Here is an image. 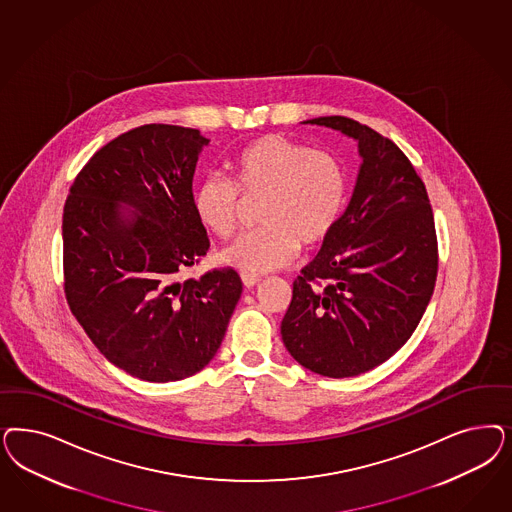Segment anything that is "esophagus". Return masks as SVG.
Wrapping results in <instances>:
<instances>
[{
	"label": "esophagus",
	"instance_id": "34e87169",
	"mask_svg": "<svg viewBox=\"0 0 512 512\" xmlns=\"http://www.w3.org/2000/svg\"><path fill=\"white\" fill-rule=\"evenodd\" d=\"M241 281L243 284L247 286V288H254L258 282H260V277H256V275H247V273H243L241 275Z\"/></svg>",
	"mask_w": 512,
	"mask_h": 512
}]
</instances>
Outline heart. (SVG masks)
I'll return each mask as SVG.
<instances>
[{"label":"heart","mask_w":512,"mask_h":512,"mask_svg":"<svg viewBox=\"0 0 512 512\" xmlns=\"http://www.w3.org/2000/svg\"><path fill=\"white\" fill-rule=\"evenodd\" d=\"M233 183L209 173L192 192L199 226L226 239L237 228L239 190L264 196V228L235 239L220 260L247 275H262L290 264L301 247L322 243L343 211L347 175L330 152L311 150L282 135H262L231 158Z\"/></svg>","instance_id":"b5f03b06"}]
</instances>
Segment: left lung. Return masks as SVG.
I'll use <instances>...</instances> for the list:
<instances>
[{"label": "left lung", "instance_id": "obj_1", "mask_svg": "<svg viewBox=\"0 0 512 512\" xmlns=\"http://www.w3.org/2000/svg\"><path fill=\"white\" fill-rule=\"evenodd\" d=\"M358 143L362 164L345 213L294 281L282 343L305 369L356 377L403 347L437 279L428 192L396 143L347 116H318Z\"/></svg>", "mask_w": 512, "mask_h": 512}]
</instances>
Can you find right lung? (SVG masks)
<instances>
[{"mask_svg": "<svg viewBox=\"0 0 512 512\" xmlns=\"http://www.w3.org/2000/svg\"><path fill=\"white\" fill-rule=\"evenodd\" d=\"M199 130L145 124L99 149L73 182L62 222L71 313L109 362L149 382L215 358L243 292L233 269L177 277L209 248L192 209Z\"/></svg>", "mask_w": 512, "mask_h": 512, "instance_id": "add662e5", "label": "right lung"}]
</instances>
